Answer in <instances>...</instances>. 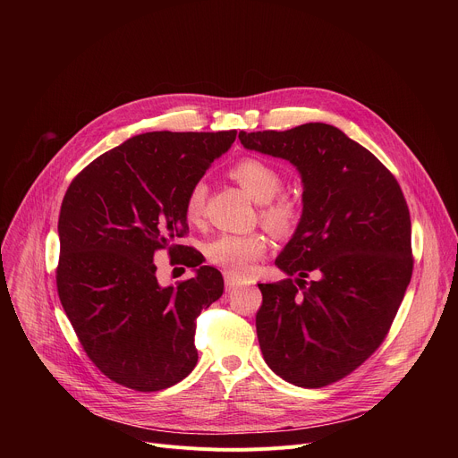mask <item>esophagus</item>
<instances>
[{"label": "esophagus", "instance_id": "obj_1", "mask_svg": "<svg viewBox=\"0 0 458 458\" xmlns=\"http://www.w3.org/2000/svg\"><path fill=\"white\" fill-rule=\"evenodd\" d=\"M225 286H226V292H233V290H237L241 284H239L237 279H233L232 276L225 274Z\"/></svg>", "mask_w": 458, "mask_h": 458}]
</instances>
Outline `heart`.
<instances>
[{
    "instance_id": "heart-1",
    "label": "heart",
    "mask_w": 458,
    "mask_h": 458,
    "mask_svg": "<svg viewBox=\"0 0 458 458\" xmlns=\"http://www.w3.org/2000/svg\"><path fill=\"white\" fill-rule=\"evenodd\" d=\"M230 177L260 203V219L279 235H288L295 230L301 219L299 203L283 188L281 172L270 163L257 157H242L230 168ZM207 186L195 182L184 198V217L190 223H199L205 212ZM268 251V237L263 232L250 233H221L207 244V259L212 265L223 268L228 276H246L255 260Z\"/></svg>"
}]
</instances>
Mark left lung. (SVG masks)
Masks as SVG:
<instances>
[{
	"label": "left lung",
	"instance_id": "1",
	"mask_svg": "<svg viewBox=\"0 0 458 458\" xmlns=\"http://www.w3.org/2000/svg\"><path fill=\"white\" fill-rule=\"evenodd\" d=\"M239 140L295 165L304 184L301 223L276 260L290 277L259 284L260 352L284 380L328 386L375 353L399 311L413 274L408 203L395 175L332 124Z\"/></svg>",
	"mask_w": 458,
	"mask_h": 458
}]
</instances>
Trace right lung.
<instances>
[{
	"instance_id": "1",
	"label": "right lung",
	"mask_w": 458,
	"mask_h": 458,
	"mask_svg": "<svg viewBox=\"0 0 458 458\" xmlns=\"http://www.w3.org/2000/svg\"><path fill=\"white\" fill-rule=\"evenodd\" d=\"M225 132H147L85 166L59 212V301L94 366L110 380L159 391L198 364L195 318L223 295L219 270L197 267L184 198L235 141ZM166 249L196 276L163 289L153 253Z\"/></svg>"
}]
</instances>
